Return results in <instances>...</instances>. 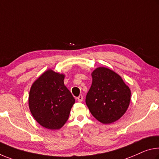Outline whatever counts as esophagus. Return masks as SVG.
Segmentation results:
<instances>
[{"label":"esophagus","mask_w":159,"mask_h":159,"mask_svg":"<svg viewBox=\"0 0 159 159\" xmlns=\"http://www.w3.org/2000/svg\"><path fill=\"white\" fill-rule=\"evenodd\" d=\"M77 100L79 102H82L83 100H84V96H83V95H80L77 98Z\"/></svg>","instance_id":"obj_1"}]
</instances>
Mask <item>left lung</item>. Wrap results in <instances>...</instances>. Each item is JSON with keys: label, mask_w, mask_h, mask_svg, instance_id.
Instances as JSON below:
<instances>
[{"label": "left lung", "mask_w": 159, "mask_h": 159, "mask_svg": "<svg viewBox=\"0 0 159 159\" xmlns=\"http://www.w3.org/2000/svg\"><path fill=\"white\" fill-rule=\"evenodd\" d=\"M91 75L93 82L85 102L95 119L102 124H111L129 107L130 89L119 74L107 68L98 67Z\"/></svg>", "instance_id": "8db88e82"}]
</instances>
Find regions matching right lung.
<instances>
[{"mask_svg": "<svg viewBox=\"0 0 159 159\" xmlns=\"http://www.w3.org/2000/svg\"><path fill=\"white\" fill-rule=\"evenodd\" d=\"M65 75L48 69L32 84L29 108L34 120L47 129H59L69 119L75 99L65 86Z\"/></svg>", "mask_w": 159, "mask_h": 159, "instance_id": "add662e5", "label": "right lung"}]
</instances>
